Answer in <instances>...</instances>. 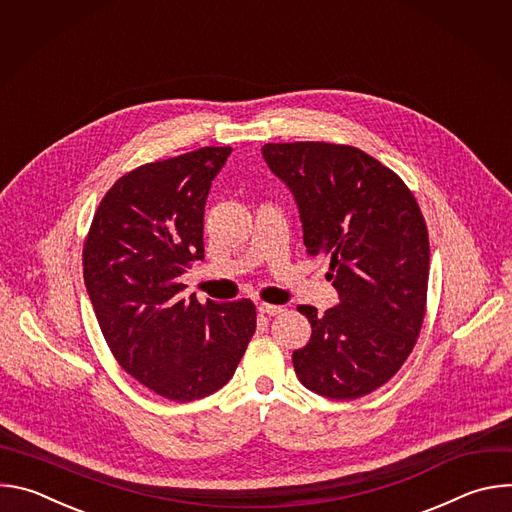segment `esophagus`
Wrapping results in <instances>:
<instances>
[{
  "label": "esophagus",
  "mask_w": 512,
  "mask_h": 512,
  "mask_svg": "<svg viewBox=\"0 0 512 512\" xmlns=\"http://www.w3.org/2000/svg\"><path fill=\"white\" fill-rule=\"evenodd\" d=\"M259 312H261V314H267V316H277V314L283 312V308H281V306H273V304L261 302V304H259Z\"/></svg>",
  "instance_id": "34e87169"
}]
</instances>
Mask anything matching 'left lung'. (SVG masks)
<instances>
[{
	"instance_id": "left-lung-1",
	"label": "left lung",
	"mask_w": 512,
	"mask_h": 512,
	"mask_svg": "<svg viewBox=\"0 0 512 512\" xmlns=\"http://www.w3.org/2000/svg\"><path fill=\"white\" fill-rule=\"evenodd\" d=\"M269 170L296 198L310 255H328L340 304L312 324L294 350L304 387L328 399H358L385 385L419 336L429 277L423 214L405 182L350 145L265 143Z\"/></svg>"
}]
</instances>
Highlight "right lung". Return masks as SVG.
<instances>
[{
	"mask_svg": "<svg viewBox=\"0 0 512 512\" xmlns=\"http://www.w3.org/2000/svg\"><path fill=\"white\" fill-rule=\"evenodd\" d=\"M231 148H200L121 176L103 196L83 249L101 332L121 369L188 403L229 383L255 334L251 300L204 306L180 275L204 259V204Z\"/></svg>",
	"mask_w": 512,
	"mask_h": 512,
	"instance_id": "obj_1",
	"label": "right lung"
}]
</instances>
